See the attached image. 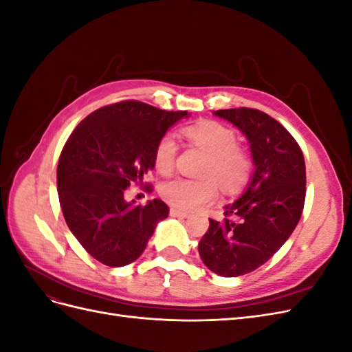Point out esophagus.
<instances>
[{
  "label": "esophagus",
  "instance_id": "1",
  "mask_svg": "<svg viewBox=\"0 0 352 352\" xmlns=\"http://www.w3.org/2000/svg\"><path fill=\"white\" fill-rule=\"evenodd\" d=\"M170 216L177 217V219H186L188 217V212L180 211L177 208H170Z\"/></svg>",
  "mask_w": 352,
  "mask_h": 352
}]
</instances>
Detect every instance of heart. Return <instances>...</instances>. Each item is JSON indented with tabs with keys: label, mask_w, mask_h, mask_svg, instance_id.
<instances>
[{
	"label": "heart",
	"mask_w": 352,
	"mask_h": 352,
	"mask_svg": "<svg viewBox=\"0 0 352 352\" xmlns=\"http://www.w3.org/2000/svg\"><path fill=\"white\" fill-rule=\"evenodd\" d=\"M188 140L202 148L208 158L206 162L202 176L204 180H190L176 177L160 189V194L170 206L192 211L207 206L217 197V182L226 190L241 189L251 173V160L248 154L236 146V135L229 127L217 122H201L198 124L185 127ZM177 142L173 135H164L158 140L154 150V164L160 173H168L176 162Z\"/></svg>",
	"instance_id": "obj_1"
}]
</instances>
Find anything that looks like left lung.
<instances>
[{"label": "left lung", "mask_w": 352, "mask_h": 352, "mask_svg": "<svg viewBox=\"0 0 352 352\" xmlns=\"http://www.w3.org/2000/svg\"><path fill=\"white\" fill-rule=\"evenodd\" d=\"M248 140L254 173L241 197L210 220L199 257L219 276L236 278L258 269L292 235L305 201V163L300 145L273 117L254 109L212 113Z\"/></svg>", "instance_id": "1"}]
</instances>
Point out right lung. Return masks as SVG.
<instances>
[{"instance_id":"obj_1","label":"right lung","mask_w":352,"mask_h":352,"mask_svg":"<svg viewBox=\"0 0 352 352\" xmlns=\"http://www.w3.org/2000/svg\"><path fill=\"white\" fill-rule=\"evenodd\" d=\"M188 116L122 101L91 113L69 136L57 167L60 206L70 232L95 260L109 267L131 264L168 216L162 199L138 206L124 199V190L154 168L158 140Z\"/></svg>"}]
</instances>
